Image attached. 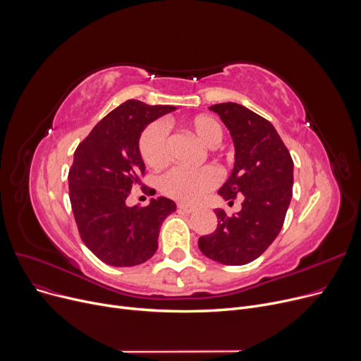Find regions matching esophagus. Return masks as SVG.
Returning a JSON list of instances; mask_svg holds the SVG:
<instances>
[{"instance_id": "34e87169", "label": "esophagus", "mask_w": 361, "mask_h": 361, "mask_svg": "<svg viewBox=\"0 0 361 361\" xmlns=\"http://www.w3.org/2000/svg\"><path fill=\"white\" fill-rule=\"evenodd\" d=\"M178 208L180 211H183V213H186V214H190V213H194V211H195V207L188 205V204H178Z\"/></svg>"}]
</instances>
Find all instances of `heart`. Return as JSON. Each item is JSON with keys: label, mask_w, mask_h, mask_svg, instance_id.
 <instances>
[{"label": "heart", "mask_w": 361, "mask_h": 361, "mask_svg": "<svg viewBox=\"0 0 361 361\" xmlns=\"http://www.w3.org/2000/svg\"><path fill=\"white\" fill-rule=\"evenodd\" d=\"M188 130L192 133L204 145L214 148L223 137L224 130L221 122L209 115H197L186 121ZM140 154L147 166L153 169L164 167L171 160L169 153L167 130L160 122L148 125L140 137ZM220 180V175L214 166H204L201 169L173 167L160 179L163 194L182 202H197L209 189H213Z\"/></svg>", "instance_id": "1"}]
</instances>
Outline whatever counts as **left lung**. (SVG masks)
Segmentation results:
<instances>
[{
  "mask_svg": "<svg viewBox=\"0 0 361 361\" xmlns=\"http://www.w3.org/2000/svg\"><path fill=\"white\" fill-rule=\"evenodd\" d=\"M227 126L235 144V167L219 189L233 202L242 197V209L227 216L214 213L219 224L201 236L200 250L224 265L255 261L279 236L293 195V160L272 123L242 104L227 102L209 106Z\"/></svg>",
  "mask_w": 361,
  "mask_h": 361,
  "instance_id": "1",
  "label": "left lung"
}]
</instances>
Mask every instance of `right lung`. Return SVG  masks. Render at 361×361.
I'll use <instances>...</instances> for the list:
<instances>
[{
    "label": "right lung",
    "instance_id": "right-lung-1",
    "mask_svg": "<svg viewBox=\"0 0 361 361\" xmlns=\"http://www.w3.org/2000/svg\"><path fill=\"white\" fill-rule=\"evenodd\" d=\"M175 109L126 100L77 147L68 173L71 208L81 240L104 264L134 267L150 259L161 223L176 211V204L164 197L152 198L145 207L125 204L145 173L138 147L141 133ZM141 189L145 192V186Z\"/></svg>",
    "mask_w": 361,
    "mask_h": 361
}]
</instances>
